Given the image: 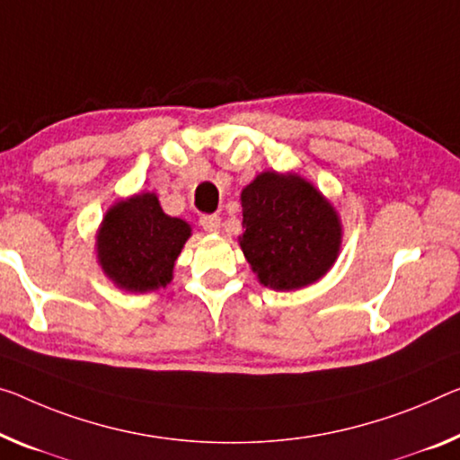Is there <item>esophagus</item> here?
Instances as JSON below:
<instances>
[{"label": "esophagus", "instance_id": "esophagus-1", "mask_svg": "<svg viewBox=\"0 0 460 460\" xmlns=\"http://www.w3.org/2000/svg\"><path fill=\"white\" fill-rule=\"evenodd\" d=\"M199 224L206 232H220V228H222L220 216H201Z\"/></svg>", "mask_w": 460, "mask_h": 460}]
</instances>
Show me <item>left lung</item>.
<instances>
[{
	"instance_id": "obj_1",
	"label": "left lung",
	"mask_w": 460,
	"mask_h": 460,
	"mask_svg": "<svg viewBox=\"0 0 460 460\" xmlns=\"http://www.w3.org/2000/svg\"><path fill=\"white\" fill-rule=\"evenodd\" d=\"M240 203V249L265 288H306L333 267L341 222L313 182L296 172L267 171L243 189Z\"/></svg>"
}]
</instances>
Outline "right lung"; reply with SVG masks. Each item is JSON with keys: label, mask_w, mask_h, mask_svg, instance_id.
Masks as SVG:
<instances>
[{"label": "right lung", "mask_w": 460, "mask_h": 460, "mask_svg": "<svg viewBox=\"0 0 460 460\" xmlns=\"http://www.w3.org/2000/svg\"><path fill=\"white\" fill-rule=\"evenodd\" d=\"M190 226L166 216L154 193L112 206L98 228L96 252L104 275L127 292H150L171 284Z\"/></svg>", "instance_id": "add662e5"}]
</instances>
